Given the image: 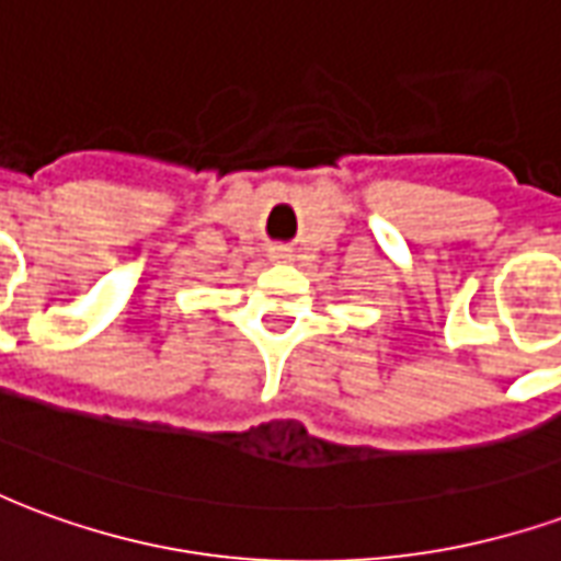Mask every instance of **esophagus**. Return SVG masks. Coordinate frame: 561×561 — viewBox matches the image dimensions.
<instances>
[{"instance_id":"1","label":"esophagus","mask_w":561,"mask_h":561,"mask_svg":"<svg viewBox=\"0 0 561 561\" xmlns=\"http://www.w3.org/2000/svg\"><path fill=\"white\" fill-rule=\"evenodd\" d=\"M270 257H273V261H291V249H288V245H273V249H270Z\"/></svg>"}]
</instances>
